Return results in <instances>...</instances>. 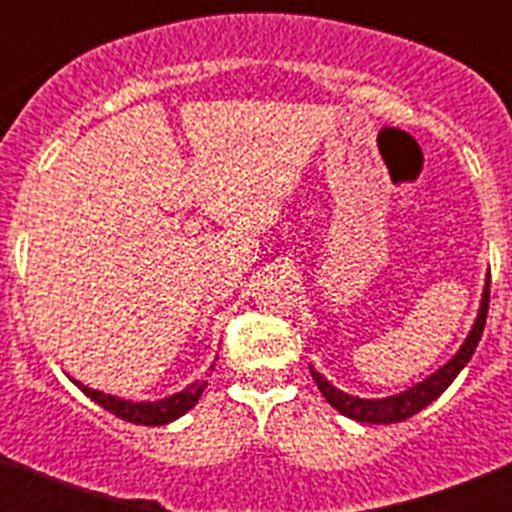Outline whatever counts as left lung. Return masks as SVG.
Returning <instances> with one entry per match:
<instances>
[{
  "label": "left lung",
  "instance_id": "1",
  "mask_svg": "<svg viewBox=\"0 0 512 512\" xmlns=\"http://www.w3.org/2000/svg\"><path fill=\"white\" fill-rule=\"evenodd\" d=\"M487 310H490V277H487L485 295H482V305H479L477 323L469 330L467 341L459 348V354H456L449 364L441 366L436 374H431L425 382L415 384V387H410V390L400 392V395L395 397H384V400H361V397H351L346 395V392L336 390V387L325 382L315 369H310V374L312 379H315V384H318V390L323 392L325 400H328L338 413L346 415V418L359 420V423H402V420H408L413 418L415 413H420L425 405H431V402L454 382L456 374L467 366V361L472 359L474 354V348H477L479 338H482V330H485Z\"/></svg>",
  "mask_w": 512,
  "mask_h": 512
}]
</instances>
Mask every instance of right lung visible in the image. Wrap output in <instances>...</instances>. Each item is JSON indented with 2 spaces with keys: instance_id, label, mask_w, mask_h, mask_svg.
<instances>
[{
  "instance_id": "add662e5",
  "label": "right lung",
  "mask_w": 512,
  "mask_h": 512,
  "mask_svg": "<svg viewBox=\"0 0 512 512\" xmlns=\"http://www.w3.org/2000/svg\"><path fill=\"white\" fill-rule=\"evenodd\" d=\"M212 369V366H210ZM81 392L87 397H92L97 405H102L107 413L117 415V418L128 420V423L135 425H164L176 420L179 415H184L187 410H192L197 405V400L202 397V390L207 387V379L202 382H194L189 384L187 390L176 392V395L166 397V400H158V402H130V400H120V397H112V395H104V392L97 390H89L84 384L74 382Z\"/></svg>"
}]
</instances>
